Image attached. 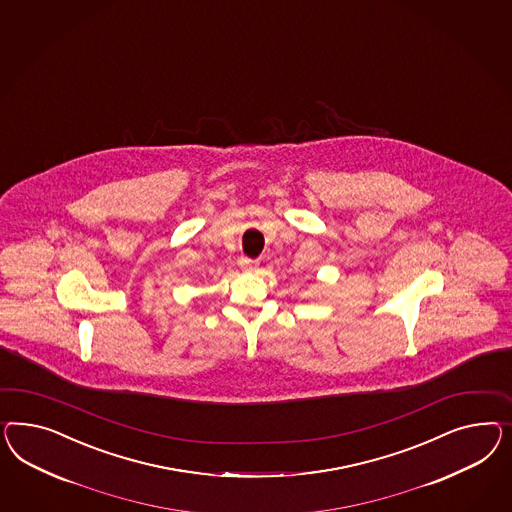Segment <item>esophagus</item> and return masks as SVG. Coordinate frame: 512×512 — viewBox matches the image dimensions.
<instances>
[{
  "mask_svg": "<svg viewBox=\"0 0 512 512\" xmlns=\"http://www.w3.org/2000/svg\"><path fill=\"white\" fill-rule=\"evenodd\" d=\"M239 263H241V267H243L245 271H254L256 265H258V262H254V260H250V258H245V256L239 260Z\"/></svg>",
  "mask_w": 512,
  "mask_h": 512,
  "instance_id": "34e87169",
  "label": "esophagus"
}]
</instances>
